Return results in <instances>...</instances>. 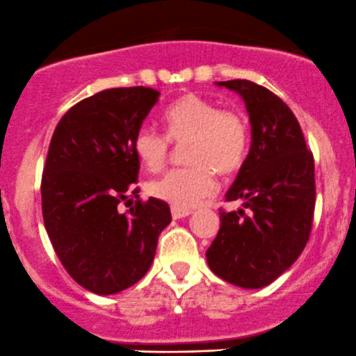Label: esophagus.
<instances>
[{"label":"esophagus","instance_id":"obj_1","mask_svg":"<svg viewBox=\"0 0 356 356\" xmlns=\"http://www.w3.org/2000/svg\"><path fill=\"white\" fill-rule=\"evenodd\" d=\"M192 213L190 209H181V207H171V216L175 218V220H179V218H186L188 214Z\"/></svg>","mask_w":356,"mask_h":356}]
</instances>
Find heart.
<instances>
[{
  "label": "heart",
  "mask_w": 356,
  "mask_h": 356,
  "mask_svg": "<svg viewBox=\"0 0 356 356\" xmlns=\"http://www.w3.org/2000/svg\"><path fill=\"white\" fill-rule=\"evenodd\" d=\"M164 133L143 126L133 138V152L149 171L166 166L171 142L183 147L188 164L171 170L149 183V193L175 207L188 209L216 188L214 171L221 177L237 173L251 143L248 115L234 107H221L195 93L171 102L163 112Z\"/></svg>",
  "instance_id": "obj_1"
}]
</instances>
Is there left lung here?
I'll return each instance as SVG.
<instances>
[{"label": "left lung", "instance_id": "1", "mask_svg": "<svg viewBox=\"0 0 356 356\" xmlns=\"http://www.w3.org/2000/svg\"><path fill=\"white\" fill-rule=\"evenodd\" d=\"M244 98L252 142L227 200L244 209H220V230L206 251L220 279L259 289L299 258L315 211V163L289 107L265 86L248 79L218 81Z\"/></svg>", "mask_w": 356, "mask_h": 356}]
</instances>
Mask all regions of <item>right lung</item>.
Here are the masks:
<instances>
[{"label": "right lung", "instance_id": "add662e5", "mask_svg": "<svg viewBox=\"0 0 356 356\" xmlns=\"http://www.w3.org/2000/svg\"><path fill=\"white\" fill-rule=\"evenodd\" d=\"M159 95L145 86L98 91L70 107L51 136L41 178L44 228L67 273L95 294L138 282L171 221L164 200L131 192L140 171L133 138ZM129 193L136 204L119 213Z\"/></svg>", "mask_w": 356, "mask_h": 356}]
</instances>
